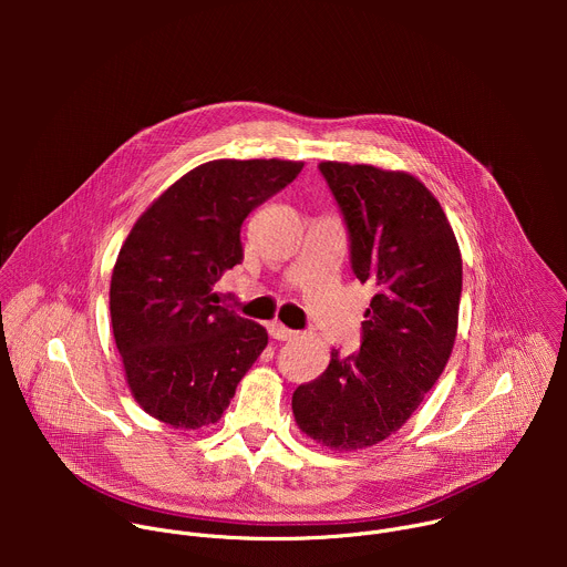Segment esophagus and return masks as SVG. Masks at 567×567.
Returning <instances> with one entry per match:
<instances>
[{
	"mask_svg": "<svg viewBox=\"0 0 567 567\" xmlns=\"http://www.w3.org/2000/svg\"><path fill=\"white\" fill-rule=\"evenodd\" d=\"M269 334H271L276 341H289V339H293L298 332L285 328L282 322H269Z\"/></svg>",
	"mask_w": 567,
	"mask_h": 567,
	"instance_id": "esophagus-1",
	"label": "esophagus"
}]
</instances>
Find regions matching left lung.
<instances>
[{"mask_svg":"<svg viewBox=\"0 0 567 567\" xmlns=\"http://www.w3.org/2000/svg\"><path fill=\"white\" fill-rule=\"evenodd\" d=\"M350 233L352 271L377 293L361 350L296 388L298 429L332 451L368 449L411 420L457 334L462 256L435 195L413 175L322 161Z\"/></svg>","mask_w":567,"mask_h":567,"instance_id":"obj_1","label":"left lung"}]
</instances>
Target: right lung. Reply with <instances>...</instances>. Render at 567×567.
<instances>
[{
	"mask_svg": "<svg viewBox=\"0 0 567 567\" xmlns=\"http://www.w3.org/2000/svg\"><path fill=\"white\" fill-rule=\"evenodd\" d=\"M300 171L302 161H208L132 226L110 313L130 392L154 420L184 431L215 424L267 348L260 322L217 305L213 287L241 262V221Z\"/></svg>",
	"mask_w": 567,
	"mask_h": 567,
	"instance_id": "1",
	"label": "right lung"
}]
</instances>
